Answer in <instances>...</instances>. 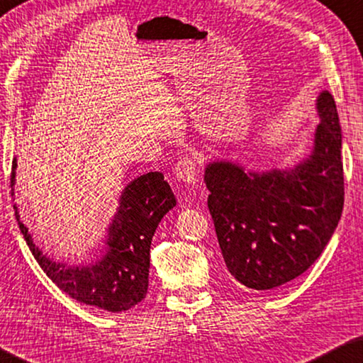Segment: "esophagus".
I'll use <instances>...</instances> for the list:
<instances>
[{
    "mask_svg": "<svg viewBox=\"0 0 363 363\" xmlns=\"http://www.w3.org/2000/svg\"><path fill=\"white\" fill-rule=\"evenodd\" d=\"M196 163L190 157H182L179 162L174 165V176L176 179L187 184V186H195L196 184Z\"/></svg>",
    "mask_w": 363,
    "mask_h": 363,
    "instance_id": "1",
    "label": "esophagus"
}]
</instances>
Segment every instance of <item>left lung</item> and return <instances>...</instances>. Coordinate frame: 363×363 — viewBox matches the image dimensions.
Returning a JSON list of instances; mask_svg holds the SVG:
<instances>
[{
    "instance_id": "1",
    "label": "left lung",
    "mask_w": 363,
    "mask_h": 363,
    "mask_svg": "<svg viewBox=\"0 0 363 363\" xmlns=\"http://www.w3.org/2000/svg\"><path fill=\"white\" fill-rule=\"evenodd\" d=\"M313 149L299 163L266 172L216 159L204 168L226 269L257 291L297 279L323 253L342 217V127L329 91L316 97Z\"/></svg>"
}]
</instances>
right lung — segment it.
<instances>
[{
    "mask_svg": "<svg viewBox=\"0 0 363 363\" xmlns=\"http://www.w3.org/2000/svg\"><path fill=\"white\" fill-rule=\"evenodd\" d=\"M17 157L12 160L11 194L16 195ZM176 206L169 184L159 172L135 177L123 189L115 216L106 228L101 257L89 264H69L50 258L34 242L28 226L16 218L28 247L48 279L78 302L111 313L135 307L146 297L149 283V252L160 220Z\"/></svg>",
    "mask_w": 363,
    "mask_h": 363,
    "instance_id": "add662e5",
    "label": "right lung"
}]
</instances>
